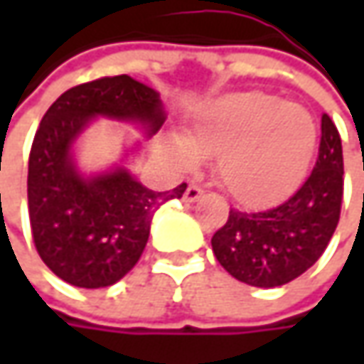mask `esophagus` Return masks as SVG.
<instances>
[{
	"instance_id": "obj_1",
	"label": "esophagus",
	"mask_w": 364,
	"mask_h": 364,
	"mask_svg": "<svg viewBox=\"0 0 364 364\" xmlns=\"http://www.w3.org/2000/svg\"><path fill=\"white\" fill-rule=\"evenodd\" d=\"M203 192L204 190L198 186V184H188V188H186V192H184V200L186 203H194V200H198L200 196H203Z\"/></svg>"
}]
</instances>
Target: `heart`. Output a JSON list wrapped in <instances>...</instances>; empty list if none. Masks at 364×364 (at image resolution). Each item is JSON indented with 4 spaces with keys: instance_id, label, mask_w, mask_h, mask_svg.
Instances as JSON below:
<instances>
[{
    "instance_id": "b5f03b06",
    "label": "heart",
    "mask_w": 364,
    "mask_h": 364,
    "mask_svg": "<svg viewBox=\"0 0 364 364\" xmlns=\"http://www.w3.org/2000/svg\"><path fill=\"white\" fill-rule=\"evenodd\" d=\"M316 149L308 111L265 92L223 97L190 123L186 137H170L166 151L180 168L217 156V176L232 198L259 206L298 186Z\"/></svg>"
}]
</instances>
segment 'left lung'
Instances as JSON below:
<instances>
[{
  "mask_svg": "<svg viewBox=\"0 0 364 364\" xmlns=\"http://www.w3.org/2000/svg\"><path fill=\"white\" fill-rule=\"evenodd\" d=\"M343 176V141L324 113L312 174L273 208L261 213L231 210L210 241L218 263L235 279L255 287H277L300 277L322 257L336 231Z\"/></svg>",
  "mask_w": 364,
  "mask_h": 364,
  "instance_id": "1",
  "label": "left lung"
}]
</instances>
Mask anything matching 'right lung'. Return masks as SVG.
<instances>
[{"mask_svg":"<svg viewBox=\"0 0 364 364\" xmlns=\"http://www.w3.org/2000/svg\"><path fill=\"white\" fill-rule=\"evenodd\" d=\"M97 115L139 121L147 133L164 123L160 95L127 75L103 77L63 92L46 111L28 161V213L42 261L66 284L113 286L139 261L154 213L182 198L186 184L154 192L127 170L82 178L70 147Z\"/></svg>","mask_w":364,"mask_h":364,"instance_id":"obj_1","label":"right lung"}]
</instances>
